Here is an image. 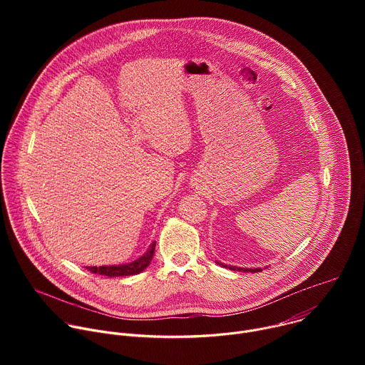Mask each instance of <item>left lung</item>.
I'll list each match as a JSON object with an SVG mask.
<instances>
[{"instance_id": "left-lung-1", "label": "left lung", "mask_w": 365, "mask_h": 365, "mask_svg": "<svg viewBox=\"0 0 365 365\" xmlns=\"http://www.w3.org/2000/svg\"><path fill=\"white\" fill-rule=\"evenodd\" d=\"M224 267H227V266H224ZM230 270H238V272H251V273H258V272H262V269H241V267H232V266H230L228 267Z\"/></svg>"}]
</instances>
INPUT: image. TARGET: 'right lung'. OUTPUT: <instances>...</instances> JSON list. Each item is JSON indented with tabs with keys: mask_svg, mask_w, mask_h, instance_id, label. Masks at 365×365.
<instances>
[{
	"mask_svg": "<svg viewBox=\"0 0 365 365\" xmlns=\"http://www.w3.org/2000/svg\"><path fill=\"white\" fill-rule=\"evenodd\" d=\"M155 242L151 244L148 251L135 262L130 264H123V266H102V267H86L88 272L93 274H101V276H108V277H118V276H133L141 273L151 262L153 254H154Z\"/></svg>",
	"mask_w": 365,
	"mask_h": 365,
	"instance_id": "1",
	"label": "right lung"
}]
</instances>
